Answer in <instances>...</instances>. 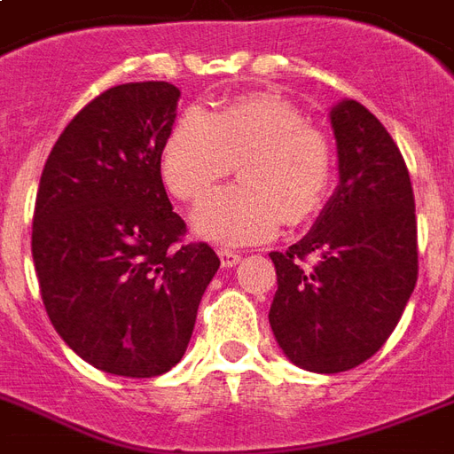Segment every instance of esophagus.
<instances>
[{
	"label": "esophagus",
	"instance_id": "1",
	"mask_svg": "<svg viewBox=\"0 0 454 454\" xmlns=\"http://www.w3.org/2000/svg\"><path fill=\"white\" fill-rule=\"evenodd\" d=\"M219 259L223 269H231V266H235L238 262H240V254L233 250H219Z\"/></svg>",
	"mask_w": 454,
	"mask_h": 454
}]
</instances>
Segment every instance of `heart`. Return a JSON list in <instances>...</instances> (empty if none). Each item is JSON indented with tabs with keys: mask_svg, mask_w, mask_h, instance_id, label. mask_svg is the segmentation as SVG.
Returning <instances> with one entry per match:
<instances>
[{
	"mask_svg": "<svg viewBox=\"0 0 454 454\" xmlns=\"http://www.w3.org/2000/svg\"><path fill=\"white\" fill-rule=\"evenodd\" d=\"M233 166L240 185L214 192L192 214L204 240L262 242L283 219L293 226L311 219L331 183L333 154L326 135L304 126L293 104L250 95L214 114L183 112L159 159L164 185L183 202L202 200Z\"/></svg>",
	"mask_w": 454,
	"mask_h": 454,
	"instance_id": "1",
	"label": "heart"
}]
</instances>
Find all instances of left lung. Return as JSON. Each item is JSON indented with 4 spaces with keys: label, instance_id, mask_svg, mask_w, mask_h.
I'll use <instances>...</instances> for the list:
<instances>
[{
    "label": "left lung",
    "instance_id": "8db88e82",
    "mask_svg": "<svg viewBox=\"0 0 454 454\" xmlns=\"http://www.w3.org/2000/svg\"><path fill=\"white\" fill-rule=\"evenodd\" d=\"M338 185L309 233L271 252L273 338L300 369L338 373L376 355L417 286V216L404 159L366 106L331 114Z\"/></svg>",
    "mask_w": 454,
    "mask_h": 454
}]
</instances>
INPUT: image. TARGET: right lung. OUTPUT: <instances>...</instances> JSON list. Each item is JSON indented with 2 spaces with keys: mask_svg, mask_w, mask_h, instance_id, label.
I'll use <instances>...</instances> for the list:
<instances>
[{
  "mask_svg": "<svg viewBox=\"0 0 454 454\" xmlns=\"http://www.w3.org/2000/svg\"><path fill=\"white\" fill-rule=\"evenodd\" d=\"M181 90L126 82L59 135L33 214V262L61 340L99 372L161 376L181 362L219 271L207 242L181 245L159 171Z\"/></svg>",
  "mask_w": 454,
  "mask_h": 454,
  "instance_id": "1",
  "label": "right lung"
}]
</instances>
